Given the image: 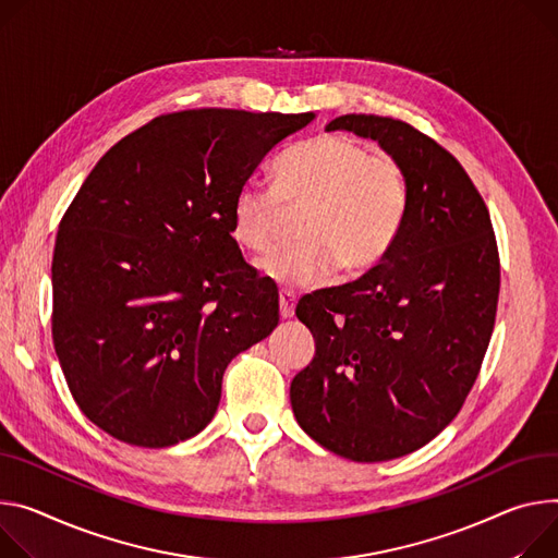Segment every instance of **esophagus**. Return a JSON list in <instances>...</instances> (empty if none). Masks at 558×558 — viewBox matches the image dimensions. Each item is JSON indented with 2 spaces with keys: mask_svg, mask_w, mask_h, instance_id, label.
Here are the masks:
<instances>
[{
  "mask_svg": "<svg viewBox=\"0 0 558 558\" xmlns=\"http://www.w3.org/2000/svg\"><path fill=\"white\" fill-rule=\"evenodd\" d=\"M295 314V298L289 291H280V318H291Z\"/></svg>",
  "mask_w": 558,
  "mask_h": 558,
  "instance_id": "1",
  "label": "esophagus"
}]
</instances>
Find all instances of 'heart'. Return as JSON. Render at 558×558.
Masks as SVG:
<instances>
[{"label":"heart","mask_w":558,"mask_h":558,"mask_svg":"<svg viewBox=\"0 0 558 558\" xmlns=\"http://www.w3.org/2000/svg\"><path fill=\"white\" fill-rule=\"evenodd\" d=\"M284 209H305L302 242L263 263L267 280L282 291L374 269L393 246L410 209V180L389 154L349 135L325 133L293 146L276 165V186L248 182L231 202V235L253 256L280 242Z\"/></svg>","instance_id":"b5f03b06"}]
</instances>
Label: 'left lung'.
<instances>
[{"label": "left lung", "instance_id": "obj_1", "mask_svg": "<svg viewBox=\"0 0 558 558\" xmlns=\"http://www.w3.org/2000/svg\"><path fill=\"white\" fill-rule=\"evenodd\" d=\"M327 131L372 137L410 180L387 256L359 280L302 295L316 340L291 380L298 425L356 463L412 453L461 412L492 338L500 263L489 211L438 142L393 118L340 116Z\"/></svg>", "mask_w": 558, "mask_h": 558}]
</instances>
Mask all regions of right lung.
<instances>
[{
  "label": "right lung",
  "instance_id": "1",
  "mask_svg": "<svg viewBox=\"0 0 558 558\" xmlns=\"http://www.w3.org/2000/svg\"><path fill=\"white\" fill-rule=\"evenodd\" d=\"M314 113L160 116L95 165L53 253V342L82 414L171 447L205 429L240 351L278 325V289L242 258L231 202Z\"/></svg>",
  "mask_w": 558,
  "mask_h": 558
}]
</instances>
